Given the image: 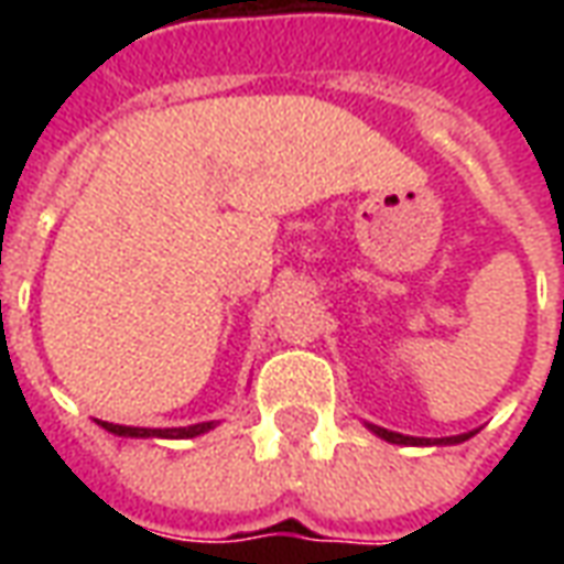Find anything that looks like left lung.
<instances>
[{
    "label": "left lung",
    "mask_w": 564,
    "mask_h": 564,
    "mask_svg": "<svg viewBox=\"0 0 564 564\" xmlns=\"http://www.w3.org/2000/svg\"><path fill=\"white\" fill-rule=\"evenodd\" d=\"M371 432L375 435H380L383 441H390V444H432L429 437H411V435H399V432H390V429H380V425H371ZM474 435V432H471ZM471 435H453V437H441V441H435V444H459V441H468Z\"/></svg>",
    "instance_id": "obj_1"
}]
</instances>
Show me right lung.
Masks as SVG:
<instances>
[{
  "instance_id": "right-lung-1",
  "label": "right lung",
  "mask_w": 564,
  "mask_h": 564,
  "mask_svg": "<svg viewBox=\"0 0 564 564\" xmlns=\"http://www.w3.org/2000/svg\"><path fill=\"white\" fill-rule=\"evenodd\" d=\"M102 429L115 432V435L123 437H196L202 432L214 429V423H196V425H181V429H135V425H117V423H102Z\"/></svg>"
}]
</instances>
